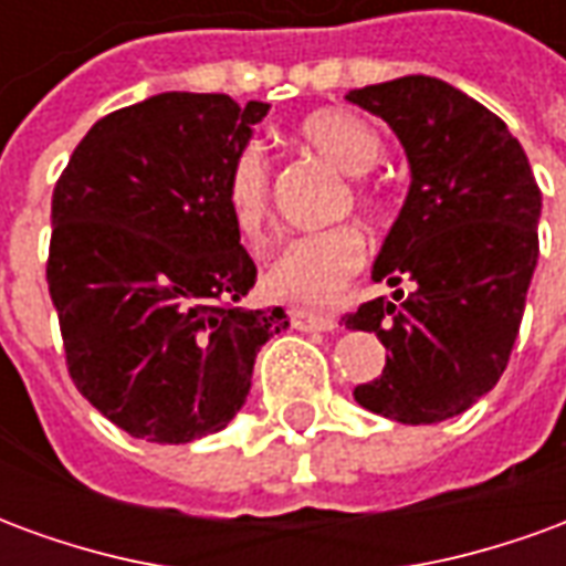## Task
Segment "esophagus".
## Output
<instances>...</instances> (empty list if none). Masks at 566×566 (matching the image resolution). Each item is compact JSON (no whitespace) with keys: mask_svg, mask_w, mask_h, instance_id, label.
<instances>
[{"mask_svg":"<svg viewBox=\"0 0 566 566\" xmlns=\"http://www.w3.org/2000/svg\"><path fill=\"white\" fill-rule=\"evenodd\" d=\"M291 324L296 331H315L327 333L336 327V318L333 315H324V312H312V308H291Z\"/></svg>","mask_w":566,"mask_h":566,"instance_id":"34e87169","label":"esophagus"}]
</instances>
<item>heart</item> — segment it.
<instances>
[{
	"instance_id": "b5f03b06",
	"label": "heart",
	"mask_w": 566,
	"mask_h": 566,
	"mask_svg": "<svg viewBox=\"0 0 566 566\" xmlns=\"http://www.w3.org/2000/svg\"><path fill=\"white\" fill-rule=\"evenodd\" d=\"M296 142L318 154L345 175H367L381 160V139L376 129L343 108H318L296 124ZM355 202L364 211L376 209V190L367 181H355ZM223 202L233 230L251 245H260L272 227L270 169L258 148H245L223 181ZM367 260L364 233L345 223L321 233L300 235L282 248L263 272V287L275 300L327 306L343 294Z\"/></svg>"
}]
</instances>
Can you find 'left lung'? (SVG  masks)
Here are the masks:
<instances>
[{
  "mask_svg": "<svg viewBox=\"0 0 566 566\" xmlns=\"http://www.w3.org/2000/svg\"><path fill=\"white\" fill-rule=\"evenodd\" d=\"M397 133L412 185L381 245L373 282L394 300L345 315L348 331L388 348L379 379L355 400L400 424H437L485 397L518 336L539 258L543 193L506 124L430 75L369 84L345 96Z\"/></svg>",
  "mask_w": 566,
  "mask_h": 566,
  "instance_id": "left-lung-1",
  "label": "left lung"
}]
</instances>
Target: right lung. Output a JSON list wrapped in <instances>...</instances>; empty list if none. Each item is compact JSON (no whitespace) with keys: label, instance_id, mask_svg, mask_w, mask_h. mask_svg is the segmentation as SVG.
Wrapping results in <instances>:
<instances>
[{"label":"right lung","instance_id":"right-lung-1","mask_svg":"<svg viewBox=\"0 0 566 566\" xmlns=\"http://www.w3.org/2000/svg\"><path fill=\"white\" fill-rule=\"evenodd\" d=\"M266 103L160 93L96 120L51 199L48 291L69 376L112 424L193 442L233 421L282 306H235L258 266L223 202Z\"/></svg>","mask_w":566,"mask_h":566}]
</instances>
